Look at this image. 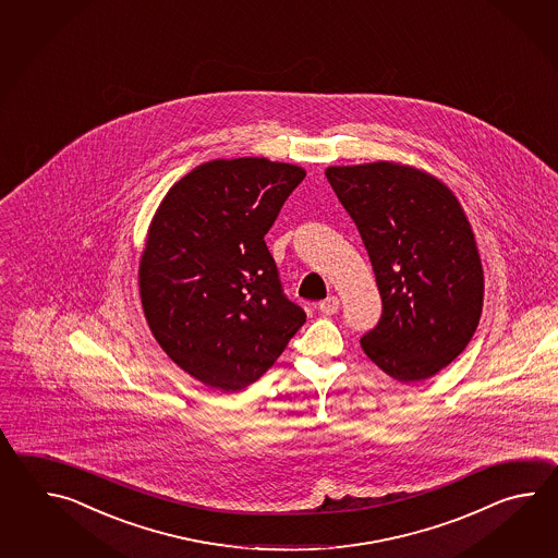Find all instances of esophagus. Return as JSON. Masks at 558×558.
Here are the masks:
<instances>
[{
  "instance_id": "obj_1",
  "label": "esophagus",
  "mask_w": 558,
  "mask_h": 558,
  "mask_svg": "<svg viewBox=\"0 0 558 558\" xmlns=\"http://www.w3.org/2000/svg\"><path fill=\"white\" fill-rule=\"evenodd\" d=\"M339 305H341V301H339V296H327L325 301H320L319 311L323 315H335L337 311H339Z\"/></svg>"
}]
</instances>
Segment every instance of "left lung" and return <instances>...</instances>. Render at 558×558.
<instances>
[{
  "label": "left lung",
  "mask_w": 558,
  "mask_h": 558,
  "mask_svg": "<svg viewBox=\"0 0 558 558\" xmlns=\"http://www.w3.org/2000/svg\"><path fill=\"white\" fill-rule=\"evenodd\" d=\"M325 175L353 217L377 277L383 315L361 339L392 379L418 383L473 339L485 275L473 227L440 179L395 161L331 166Z\"/></svg>",
  "instance_id": "8db88e82"
}]
</instances>
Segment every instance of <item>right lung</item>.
Returning a JSON list of instances; mask_svg holds the SVG:
<instances>
[{
	"label": "right lung",
	"mask_w": 558,
	"mask_h": 558,
	"mask_svg": "<svg viewBox=\"0 0 558 558\" xmlns=\"http://www.w3.org/2000/svg\"><path fill=\"white\" fill-rule=\"evenodd\" d=\"M303 178L267 157L214 159L179 179L149 223L143 315L167 356L211 389L262 379L307 319L263 239Z\"/></svg>",
	"instance_id": "obj_1"
}]
</instances>
